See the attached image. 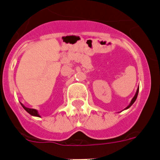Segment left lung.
I'll list each match as a JSON object with an SVG mask.
<instances>
[{
    "mask_svg": "<svg viewBox=\"0 0 160 160\" xmlns=\"http://www.w3.org/2000/svg\"><path fill=\"white\" fill-rule=\"evenodd\" d=\"M138 90H139V88H138V89H137V90H136V93H135V96L133 97V98H132V101H131V102H130V104H128V106H127L126 108H125V109H124V110H126V109H128V108H129L131 107V106L132 105V104H134V102H135V100H136V98H137V96H138Z\"/></svg>",
    "mask_w": 160,
    "mask_h": 160,
    "instance_id": "obj_1",
    "label": "left lung"
}]
</instances>
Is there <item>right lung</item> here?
<instances>
[{
    "mask_svg": "<svg viewBox=\"0 0 160 160\" xmlns=\"http://www.w3.org/2000/svg\"><path fill=\"white\" fill-rule=\"evenodd\" d=\"M21 104H22V106L23 107V108L25 109V110L26 111L28 114H30L31 115L35 116V117H39V118L41 117V116L39 115V114H38V111L37 110H35V109H33V108H26L23 104H22V103H21Z\"/></svg>",
    "mask_w": 160,
    "mask_h": 160,
    "instance_id": "right-lung-1",
    "label": "right lung"
}]
</instances>
